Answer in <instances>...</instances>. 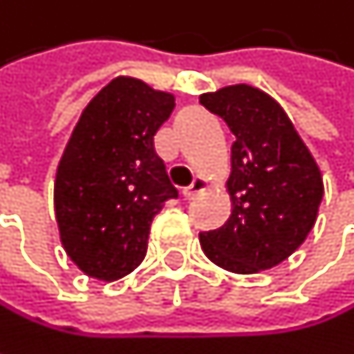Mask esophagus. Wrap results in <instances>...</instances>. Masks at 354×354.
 I'll return each instance as SVG.
<instances>
[{
    "mask_svg": "<svg viewBox=\"0 0 354 354\" xmlns=\"http://www.w3.org/2000/svg\"><path fill=\"white\" fill-rule=\"evenodd\" d=\"M205 188H207V180H205V178H194L192 184L186 186V188L182 190V196H184L186 201H190V198H194V194H198V192L205 190Z\"/></svg>",
    "mask_w": 354,
    "mask_h": 354,
    "instance_id": "1",
    "label": "esophagus"
}]
</instances>
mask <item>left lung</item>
Segmentation results:
<instances>
[{
	"mask_svg": "<svg viewBox=\"0 0 354 354\" xmlns=\"http://www.w3.org/2000/svg\"><path fill=\"white\" fill-rule=\"evenodd\" d=\"M198 102L234 135L230 219L201 232L217 266L254 274L287 260L312 232L324 196L322 172L281 104L246 84L203 94Z\"/></svg>",
	"mask_w": 354,
	"mask_h": 354,
	"instance_id": "1",
	"label": "left lung"
}]
</instances>
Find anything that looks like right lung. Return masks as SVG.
<instances>
[{"label": "right lung", "mask_w": 354, "mask_h": 354, "mask_svg": "<svg viewBox=\"0 0 354 354\" xmlns=\"http://www.w3.org/2000/svg\"><path fill=\"white\" fill-rule=\"evenodd\" d=\"M174 96L116 77L84 108L55 178V215L67 256L88 277L116 281L145 258L153 217L176 198L153 135Z\"/></svg>", "instance_id": "obj_1"}]
</instances>
